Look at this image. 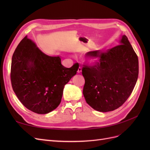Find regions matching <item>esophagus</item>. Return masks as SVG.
I'll return each mask as SVG.
<instances>
[{"label":"esophagus","mask_w":150,"mask_h":150,"mask_svg":"<svg viewBox=\"0 0 150 150\" xmlns=\"http://www.w3.org/2000/svg\"><path fill=\"white\" fill-rule=\"evenodd\" d=\"M81 71H82V67L79 66V68H78V73H80Z\"/></svg>","instance_id":"obj_1"}]
</instances>
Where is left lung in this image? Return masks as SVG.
Returning a JSON list of instances; mask_svg holds the SVG:
<instances>
[{
	"mask_svg": "<svg viewBox=\"0 0 150 150\" xmlns=\"http://www.w3.org/2000/svg\"><path fill=\"white\" fill-rule=\"evenodd\" d=\"M111 49L88 52L87 59L98 58L94 64H84L82 74L85 79L83 95L94 110L111 111L120 108L129 97L137 83L138 59L128 38Z\"/></svg>",
	"mask_w": 150,
	"mask_h": 150,
	"instance_id": "8db88e82",
	"label": "left lung"
}]
</instances>
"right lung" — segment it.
<instances>
[{"mask_svg":"<svg viewBox=\"0 0 150 150\" xmlns=\"http://www.w3.org/2000/svg\"><path fill=\"white\" fill-rule=\"evenodd\" d=\"M78 68V63L70 68L63 66L59 57L45 54L25 36L12 56V87L26 108L46 114L59 105L65 84Z\"/></svg>","mask_w":150,"mask_h":150,"instance_id":"obj_1","label":"right lung"}]
</instances>
